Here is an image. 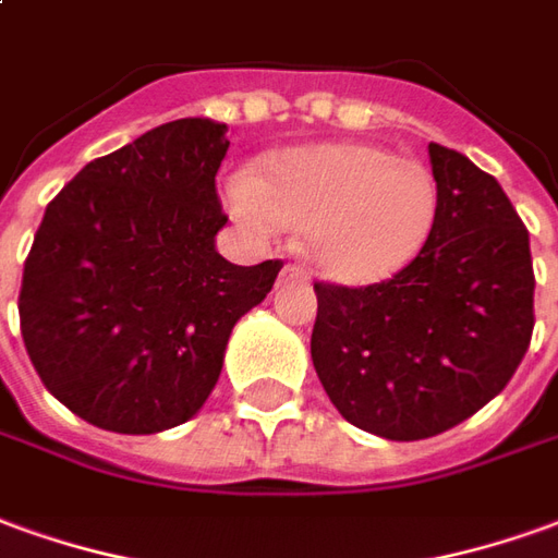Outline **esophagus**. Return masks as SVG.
Here are the masks:
<instances>
[{
  "label": "esophagus",
  "mask_w": 558,
  "mask_h": 558,
  "mask_svg": "<svg viewBox=\"0 0 558 558\" xmlns=\"http://www.w3.org/2000/svg\"><path fill=\"white\" fill-rule=\"evenodd\" d=\"M305 278L307 275L299 266H283V271H280V280H305Z\"/></svg>",
  "instance_id": "obj_1"
}]
</instances>
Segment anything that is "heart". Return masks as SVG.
I'll return each instance as SVG.
<instances>
[{
	"mask_svg": "<svg viewBox=\"0 0 558 558\" xmlns=\"http://www.w3.org/2000/svg\"><path fill=\"white\" fill-rule=\"evenodd\" d=\"M226 198L259 235L278 226L305 232L319 275L341 287H372L414 263L438 220V184L426 166L387 147L323 142L268 154L259 178L239 171Z\"/></svg>",
	"mask_w": 558,
	"mask_h": 558,
	"instance_id": "obj_1",
	"label": "heart"
}]
</instances>
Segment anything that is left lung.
<instances>
[{
  "label": "left lung",
  "mask_w": 558,
  "mask_h": 558,
  "mask_svg": "<svg viewBox=\"0 0 558 558\" xmlns=\"http://www.w3.org/2000/svg\"><path fill=\"white\" fill-rule=\"evenodd\" d=\"M438 220L384 283H314L311 360L347 423L389 441L459 426L508 387L535 329L529 232L493 174L428 144Z\"/></svg>",
  "instance_id": "1"
}]
</instances>
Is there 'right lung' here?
Returning a JSON list of instances; mask_svg holds the SVG:
<instances>
[{
  "mask_svg": "<svg viewBox=\"0 0 558 558\" xmlns=\"http://www.w3.org/2000/svg\"><path fill=\"white\" fill-rule=\"evenodd\" d=\"M226 130L184 117L93 159L35 232L17 302L23 344L41 384L93 426L157 435L196 416L235 323L283 268L217 253Z\"/></svg>",
  "mask_w": 558,
  "mask_h": 558,
  "instance_id": "1",
  "label": "right lung"
}]
</instances>
